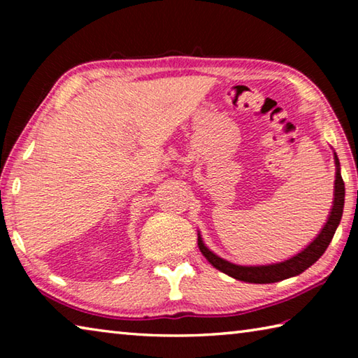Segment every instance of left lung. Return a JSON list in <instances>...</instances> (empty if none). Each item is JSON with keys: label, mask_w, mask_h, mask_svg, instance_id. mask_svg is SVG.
I'll return each mask as SVG.
<instances>
[{"label": "left lung", "mask_w": 358, "mask_h": 358, "mask_svg": "<svg viewBox=\"0 0 358 358\" xmlns=\"http://www.w3.org/2000/svg\"><path fill=\"white\" fill-rule=\"evenodd\" d=\"M335 164H336V180H335V199H333V207L330 211L329 220H327L324 229L320 230V234L314 238L310 245H308L305 250L300 251L296 256L290 257L284 262L280 264H271V265H254V266H243V265H235L232 262H227V260L221 259L216 256L215 252H211L207 246L203 245V240L199 234L197 245L199 250L205 256L208 262L217 268L222 273L235 278L238 281L245 282H254V284H268V282H276L287 280V278L296 276L305 271L306 268L316 262V260L322 256L327 248H329L330 241L335 235V230L338 227L339 221H341L343 216V208H344V181L341 173H339V161L335 153Z\"/></svg>", "instance_id": "1"}]
</instances>
